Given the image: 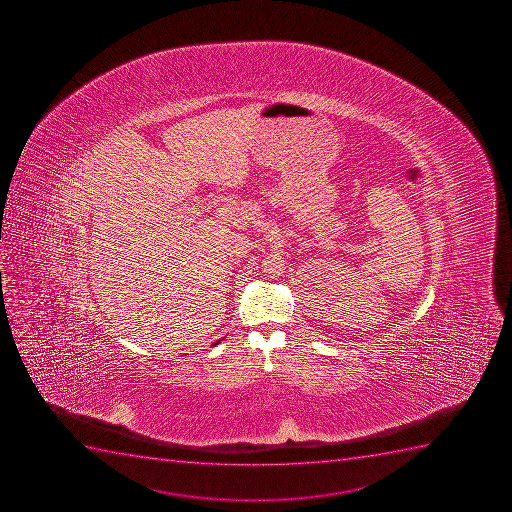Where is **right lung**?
<instances>
[{"mask_svg": "<svg viewBox=\"0 0 512 512\" xmlns=\"http://www.w3.org/2000/svg\"><path fill=\"white\" fill-rule=\"evenodd\" d=\"M217 344H218V342H215V344H213V345H217Z\"/></svg>", "mask_w": 512, "mask_h": 512, "instance_id": "1", "label": "right lung"}]
</instances>
